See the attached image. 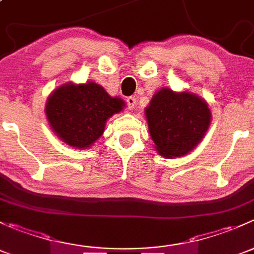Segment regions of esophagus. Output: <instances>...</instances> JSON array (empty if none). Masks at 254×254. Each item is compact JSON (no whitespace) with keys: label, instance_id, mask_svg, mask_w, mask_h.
I'll return each mask as SVG.
<instances>
[{"label":"esophagus","instance_id":"obj_1","mask_svg":"<svg viewBox=\"0 0 254 254\" xmlns=\"http://www.w3.org/2000/svg\"><path fill=\"white\" fill-rule=\"evenodd\" d=\"M127 108L132 111V109L135 108V104H136V98H135V97H127Z\"/></svg>","mask_w":254,"mask_h":254}]
</instances>
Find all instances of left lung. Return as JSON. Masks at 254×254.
Segmentation results:
<instances>
[{
	"mask_svg": "<svg viewBox=\"0 0 254 254\" xmlns=\"http://www.w3.org/2000/svg\"><path fill=\"white\" fill-rule=\"evenodd\" d=\"M155 148L166 158L190 152L209 129L211 112L207 103L190 92L161 88L145 109Z\"/></svg>",
	"mask_w": 254,
	"mask_h": 254,
	"instance_id": "obj_1",
	"label": "left lung"
}]
</instances>
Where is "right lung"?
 I'll return each mask as SVG.
<instances>
[{"mask_svg": "<svg viewBox=\"0 0 254 254\" xmlns=\"http://www.w3.org/2000/svg\"><path fill=\"white\" fill-rule=\"evenodd\" d=\"M124 107L123 99L111 97L94 82H68L49 96L45 114L59 139L72 147L86 148L103 135L107 120Z\"/></svg>", "mask_w": 254, "mask_h": 254, "instance_id": "add662e5", "label": "right lung"}]
</instances>
